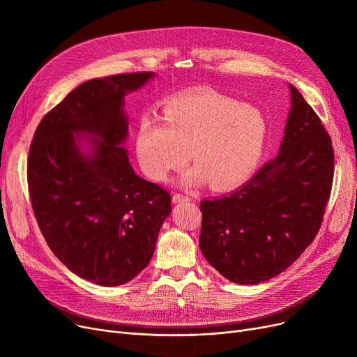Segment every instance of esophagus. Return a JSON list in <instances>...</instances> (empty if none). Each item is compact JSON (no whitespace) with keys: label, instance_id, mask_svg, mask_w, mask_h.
<instances>
[{"label":"esophagus","instance_id":"esophagus-1","mask_svg":"<svg viewBox=\"0 0 357 357\" xmlns=\"http://www.w3.org/2000/svg\"><path fill=\"white\" fill-rule=\"evenodd\" d=\"M186 201H191V197H188V195H182V194H174V197H172V202H174V204L186 202Z\"/></svg>","mask_w":357,"mask_h":357}]
</instances>
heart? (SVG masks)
I'll use <instances>...</instances> for the list:
<instances>
[{
	"label": "heart",
	"instance_id": "heart-1",
	"mask_svg": "<svg viewBox=\"0 0 357 357\" xmlns=\"http://www.w3.org/2000/svg\"><path fill=\"white\" fill-rule=\"evenodd\" d=\"M268 126L260 112L213 91H195L169 101L162 120L146 114L136 150L143 172L156 182L190 159L197 165L185 183L208 179L213 188L236 186L256 171L265 150Z\"/></svg>",
	"mask_w": 357,
	"mask_h": 357
}]
</instances>
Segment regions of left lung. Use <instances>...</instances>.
<instances>
[{"label":"left lung","instance_id":"8db88e82","mask_svg":"<svg viewBox=\"0 0 357 357\" xmlns=\"http://www.w3.org/2000/svg\"><path fill=\"white\" fill-rule=\"evenodd\" d=\"M278 156L227 197L201 202L199 249L224 278L257 285L284 272L311 245L330 198L331 139L299 91Z\"/></svg>","mask_w":357,"mask_h":357}]
</instances>
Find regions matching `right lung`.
Here are the masks:
<instances>
[{"label":"right lung","mask_w":357,"mask_h":357,"mask_svg":"<svg viewBox=\"0 0 357 357\" xmlns=\"http://www.w3.org/2000/svg\"><path fill=\"white\" fill-rule=\"evenodd\" d=\"M153 77L81 84L42 119L30 146L29 192L46 243L70 272L101 287L123 285L149 265L172 211L169 192L136 175L123 147L124 97Z\"/></svg>","instance_id":"obj_1"}]
</instances>
